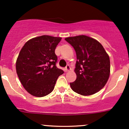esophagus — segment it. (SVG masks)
<instances>
[{"mask_svg": "<svg viewBox=\"0 0 129 129\" xmlns=\"http://www.w3.org/2000/svg\"><path fill=\"white\" fill-rule=\"evenodd\" d=\"M70 69H71V68H70V66H69V64H68L67 66H66V67H65V71H66V72L69 71L70 70Z\"/></svg>", "mask_w": 129, "mask_h": 129, "instance_id": "esophagus-1", "label": "esophagus"}]
</instances>
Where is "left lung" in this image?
<instances>
[{
  "mask_svg": "<svg viewBox=\"0 0 129 129\" xmlns=\"http://www.w3.org/2000/svg\"><path fill=\"white\" fill-rule=\"evenodd\" d=\"M65 40L74 49L77 61L76 80L70 83L72 90L83 96L94 94L107 82L110 72V61L102 44L85 35L68 37Z\"/></svg>",
  "mask_w": 129,
  "mask_h": 129,
  "instance_id": "obj_1",
  "label": "left lung"
}]
</instances>
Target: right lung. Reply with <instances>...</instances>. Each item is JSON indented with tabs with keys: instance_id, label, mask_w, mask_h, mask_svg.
<instances>
[{
	"instance_id": "1",
	"label": "right lung",
	"mask_w": 129,
	"mask_h": 129,
	"mask_svg": "<svg viewBox=\"0 0 129 129\" xmlns=\"http://www.w3.org/2000/svg\"><path fill=\"white\" fill-rule=\"evenodd\" d=\"M60 37L43 35L26 42L16 63L22 85L32 96L44 97L53 90L58 77L64 73L56 66L55 50Z\"/></svg>"
}]
</instances>
